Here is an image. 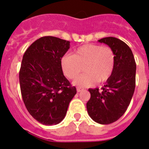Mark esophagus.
I'll return each instance as SVG.
<instances>
[{
  "mask_svg": "<svg viewBox=\"0 0 149 149\" xmlns=\"http://www.w3.org/2000/svg\"><path fill=\"white\" fill-rule=\"evenodd\" d=\"M84 89H83V88L81 87H77V91L78 92V93H80V92H81V91H84Z\"/></svg>",
  "mask_w": 149,
  "mask_h": 149,
  "instance_id": "esophagus-1",
  "label": "esophagus"
}]
</instances>
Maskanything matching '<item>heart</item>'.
Returning a JSON list of instances; mask_svg holds the SVG:
<instances>
[{
	"instance_id": "obj_1",
	"label": "heart",
	"mask_w": 149,
	"mask_h": 149,
	"mask_svg": "<svg viewBox=\"0 0 149 149\" xmlns=\"http://www.w3.org/2000/svg\"><path fill=\"white\" fill-rule=\"evenodd\" d=\"M115 63V54L110 47L87 44L77 48L73 55L63 56L61 68L65 77L73 79L81 73L84 67L85 73L74 79L73 84L85 87L93 86L97 81H107L113 72Z\"/></svg>"
}]
</instances>
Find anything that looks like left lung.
Instances as JSON below:
<instances>
[{"label":"left lung","instance_id":"left-lung-1","mask_svg":"<svg viewBox=\"0 0 149 149\" xmlns=\"http://www.w3.org/2000/svg\"><path fill=\"white\" fill-rule=\"evenodd\" d=\"M98 42L107 45L116 56L114 70L102 90L89 89L90 99L86 103L91 119L101 125L116 122L125 113L136 85V62L132 51L123 41L105 37Z\"/></svg>","mask_w":149,"mask_h":149}]
</instances>
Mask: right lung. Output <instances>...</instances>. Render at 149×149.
<instances>
[{
    "label": "right lung",
    "mask_w": 149,
    "mask_h": 149,
    "mask_svg": "<svg viewBox=\"0 0 149 149\" xmlns=\"http://www.w3.org/2000/svg\"><path fill=\"white\" fill-rule=\"evenodd\" d=\"M69 48V41L44 36L35 41L23 56L19 72L23 101L30 115L45 125L61 122L77 93L61 68L62 58Z\"/></svg>",
    "instance_id": "add662e5"
}]
</instances>
